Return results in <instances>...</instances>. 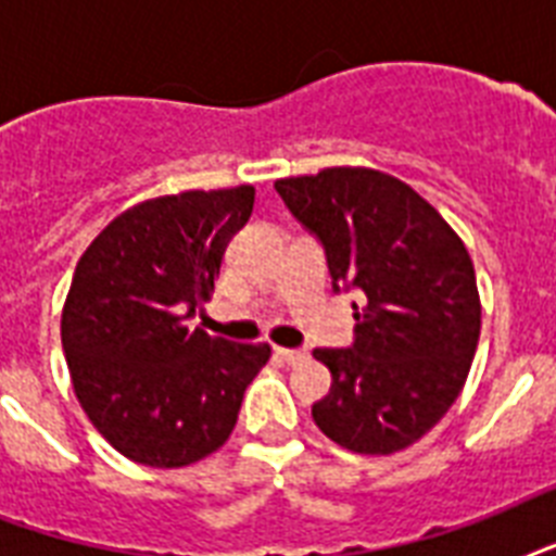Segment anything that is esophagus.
I'll return each mask as SVG.
<instances>
[{
  "label": "esophagus",
  "instance_id": "obj_1",
  "mask_svg": "<svg viewBox=\"0 0 556 556\" xmlns=\"http://www.w3.org/2000/svg\"><path fill=\"white\" fill-rule=\"evenodd\" d=\"M274 355L279 357V361H286V364H296V361H303L305 352H300V349H274Z\"/></svg>",
  "mask_w": 556,
  "mask_h": 556
}]
</instances>
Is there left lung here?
Masks as SVG:
<instances>
[{
    "mask_svg": "<svg viewBox=\"0 0 556 556\" xmlns=\"http://www.w3.org/2000/svg\"><path fill=\"white\" fill-rule=\"evenodd\" d=\"M291 216L317 236L334 291L357 288L352 349H314L329 395L312 406L334 444L389 456L444 418L473 364L482 303L465 242L430 201L366 167L279 178Z\"/></svg>",
    "mask_w": 556,
    "mask_h": 556,
    "instance_id": "1",
    "label": "left lung"
}]
</instances>
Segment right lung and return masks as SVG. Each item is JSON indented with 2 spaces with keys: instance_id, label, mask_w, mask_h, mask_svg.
Returning a JSON list of instances; mask_svg holds the SVG:
<instances>
[{
  "instance_id": "1",
  "label": "right lung",
  "mask_w": 556,
  "mask_h": 556,
  "mask_svg": "<svg viewBox=\"0 0 556 556\" xmlns=\"http://www.w3.org/2000/svg\"><path fill=\"white\" fill-rule=\"evenodd\" d=\"M251 210V185L141 201L77 262L60 323L74 395L138 465L185 467L222 447L268 364V343H230L187 323Z\"/></svg>"
}]
</instances>
